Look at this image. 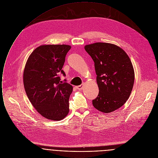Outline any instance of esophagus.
<instances>
[{
  "mask_svg": "<svg viewBox=\"0 0 158 158\" xmlns=\"http://www.w3.org/2000/svg\"><path fill=\"white\" fill-rule=\"evenodd\" d=\"M83 86H84V85L82 84V85H78V86H76V88L78 89H82L83 88Z\"/></svg>",
  "mask_w": 158,
  "mask_h": 158,
  "instance_id": "esophagus-1",
  "label": "esophagus"
}]
</instances>
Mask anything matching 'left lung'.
Masks as SVG:
<instances>
[{
    "label": "left lung",
    "instance_id": "1",
    "mask_svg": "<svg viewBox=\"0 0 158 158\" xmlns=\"http://www.w3.org/2000/svg\"><path fill=\"white\" fill-rule=\"evenodd\" d=\"M94 63L98 97L93 106L103 113H111L121 107L129 98L135 81V72L127 53L119 47L97 42L85 46Z\"/></svg>",
    "mask_w": 158,
    "mask_h": 158
}]
</instances>
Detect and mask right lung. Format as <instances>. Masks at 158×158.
I'll list each match as a JSON object with an SVG mask.
<instances>
[{"label":"right lung","instance_id":"1","mask_svg":"<svg viewBox=\"0 0 158 158\" xmlns=\"http://www.w3.org/2000/svg\"><path fill=\"white\" fill-rule=\"evenodd\" d=\"M68 45H43L30 54L23 71V85L33 106L44 118L53 121L65 118L69 112L73 86L60 81Z\"/></svg>","mask_w":158,"mask_h":158}]
</instances>
